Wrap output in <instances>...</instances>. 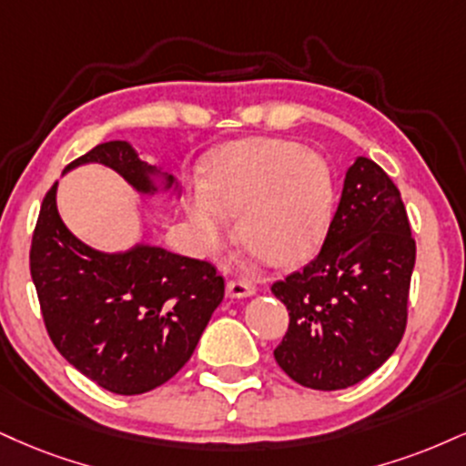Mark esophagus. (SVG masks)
<instances>
[{"mask_svg": "<svg viewBox=\"0 0 466 466\" xmlns=\"http://www.w3.org/2000/svg\"><path fill=\"white\" fill-rule=\"evenodd\" d=\"M226 293L228 297H249L256 293V287L248 279H229L228 287H226Z\"/></svg>", "mask_w": 466, "mask_h": 466, "instance_id": "obj_1", "label": "esophagus"}]
</instances>
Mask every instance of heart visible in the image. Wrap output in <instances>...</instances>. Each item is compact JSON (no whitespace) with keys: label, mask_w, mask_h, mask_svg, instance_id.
I'll return each instance as SVG.
<instances>
[{"label":"heart","mask_w":466,"mask_h":466,"mask_svg":"<svg viewBox=\"0 0 466 466\" xmlns=\"http://www.w3.org/2000/svg\"><path fill=\"white\" fill-rule=\"evenodd\" d=\"M332 177L319 156L289 141L232 143L206 167L187 212L206 248L228 237V217H237L245 245L276 265L304 258L317 248L332 210Z\"/></svg>","instance_id":"heart-1"}]
</instances>
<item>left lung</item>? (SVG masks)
Instances as JSON below:
<instances>
[{"mask_svg": "<svg viewBox=\"0 0 466 466\" xmlns=\"http://www.w3.org/2000/svg\"><path fill=\"white\" fill-rule=\"evenodd\" d=\"M414 258L400 188L360 156L345 173L321 251L271 284L289 310L273 350L282 371L308 389L340 390L382 367L406 332Z\"/></svg>", "mask_w": 466, "mask_h": 466, "instance_id": "8db88e82", "label": "left lung"}]
</instances>
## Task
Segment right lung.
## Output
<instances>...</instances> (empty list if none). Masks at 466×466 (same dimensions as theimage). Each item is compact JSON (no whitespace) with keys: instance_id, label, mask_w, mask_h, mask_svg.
Segmentation results:
<instances>
[{"instance_id":"1","label":"right lung","mask_w":466,"mask_h":466,"mask_svg":"<svg viewBox=\"0 0 466 466\" xmlns=\"http://www.w3.org/2000/svg\"><path fill=\"white\" fill-rule=\"evenodd\" d=\"M99 162L141 193H154L158 169L130 143L110 141L66 165ZM56 187L45 195L32 234L30 273L49 339L63 358L116 395H141L171 380L193 356L221 304L226 282L206 260L137 245L104 254L66 229L56 208ZM173 176H165V188Z\"/></svg>"}]
</instances>
